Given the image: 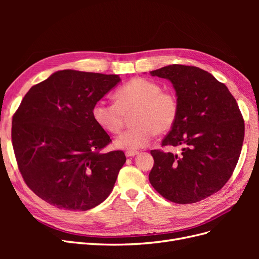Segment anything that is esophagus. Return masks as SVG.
Listing matches in <instances>:
<instances>
[{"instance_id":"esophagus-1","label":"esophagus","mask_w":259,"mask_h":259,"mask_svg":"<svg viewBox=\"0 0 259 259\" xmlns=\"http://www.w3.org/2000/svg\"><path fill=\"white\" fill-rule=\"evenodd\" d=\"M137 154H138L137 151H126V152H125V155H126V158H132V156H135Z\"/></svg>"}]
</instances>
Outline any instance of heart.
<instances>
[{"instance_id":"obj_1","label":"heart","mask_w":259,"mask_h":259,"mask_svg":"<svg viewBox=\"0 0 259 259\" xmlns=\"http://www.w3.org/2000/svg\"><path fill=\"white\" fill-rule=\"evenodd\" d=\"M136 111L132 117L135 125L117 137L114 146L127 151L147 147L155 133L163 134L171 127L179 112L174 94L163 92V88L145 77H135L115 92V103L99 100L94 105L93 119L104 131L117 134L123 126L124 116Z\"/></svg>"}]
</instances>
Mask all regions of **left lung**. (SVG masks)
<instances>
[{
	"label": "left lung",
	"instance_id": "obj_1",
	"mask_svg": "<svg viewBox=\"0 0 259 259\" xmlns=\"http://www.w3.org/2000/svg\"><path fill=\"white\" fill-rule=\"evenodd\" d=\"M168 80L179 112L162 146L182 154L152 150L149 182L164 198L189 204L216 193L231 177L244 139V121L228 88L198 67L171 65L150 71Z\"/></svg>",
	"mask_w": 259,
	"mask_h": 259
}]
</instances>
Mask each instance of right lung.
<instances>
[{
	"instance_id": "right-lung-1",
	"label": "right lung",
	"mask_w": 259,
	"mask_h": 259,
	"mask_svg": "<svg viewBox=\"0 0 259 259\" xmlns=\"http://www.w3.org/2000/svg\"><path fill=\"white\" fill-rule=\"evenodd\" d=\"M121 82L116 74L59 70L32 86L13 116L18 167L37 197L58 208L88 210L111 193L126 162L93 119L97 101Z\"/></svg>"
}]
</instances>
